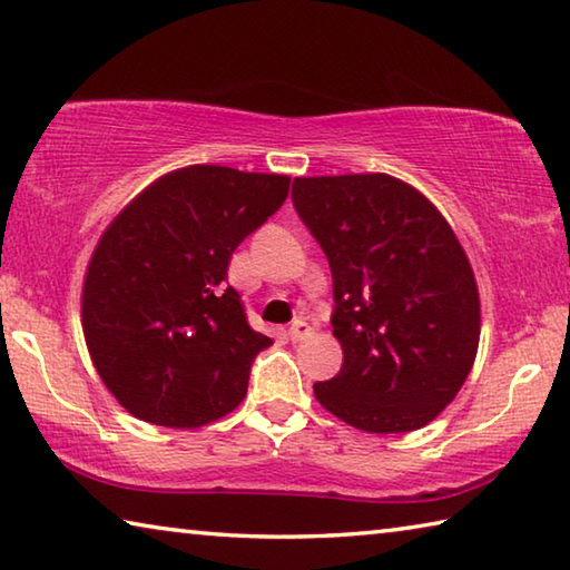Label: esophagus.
<instances>
[{
  "mask_svg": "<svg viewBox=\"0 0 570 570\" xmlns=\"http://www.w3.org/2000/svg\"><path fill=\"white\" fill-rule=\"evenodd\" d=\"M312 331H314V328L308 326L306 321H294L292 328H288V338H292L294 344H296V341H304V338L312 336Z\"/></svg>",
  "mask_w": 570,
  "mask_h": 570,
  "instance_id": "34e87169",
  "label": "esophagus"
}]
</instances>
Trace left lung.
Returning <instances> with one entry per match:
<instances>
[{
	"instance_id": "left-lung-1",
	"label": "left lung",
	"mask_w": 570,
	"mask_h": 570,
	"mask_svg": "<svg viewBox=\"0 0 570 570\" xmlns=\"http://www.w3.org/2000/svg\"><path fill=\"white\" fill-rule=\"evenodd\" d=\"M292 196L328 258L344 351L316 401L366 433L426 426L456 399L481 338L479 286L451 224L381 171L296 177Z\"/></svg>"
}]
</instances>
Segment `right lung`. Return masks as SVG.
<instances>
[{"mask_svg":"<svg viewBox=\"0 0 570 570\" xmlns=\"http://www.w3.org/2000/svg\"><path fill=\"white\" fill-rule=\"evenodd\" d=\"M288 186L286 174L191 164L141 189L99 236L81 328L99 379L134 419L199 429L244 401L272 338L246 324L224 278Z\"/></svg>","mask_w":570,"mask_h":570,"instance_id":"obj_1","label":"right lung"}]
</instances>
